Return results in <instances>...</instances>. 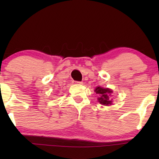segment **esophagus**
Wrapping results in <instances>:
<instances>
[{"instance_id": "esophagus-1", "label": "esophagus", "mask_w": 159, "mask_h": 159, "mask_svg": "<svg viewBox=\"0 0 159 159\" xmlns=\"http://www.w3.org/2000/svg\"><path fill=\"white\" fill-rule=\"evenodd\" d=\"M75 84H82V82H78V81H76V82H75Z\"/></svg>"}]
</instances>
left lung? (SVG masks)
Returning <instances> with one entry per match:
<instances>
[{
  "label": "left lung",
  "mask_w": 159,
  "mask_h": 159,
  "mask_svg": "<svg viewBox=\"0 0 159 159\" xmlns=\"http://www.w3.org/2000/svg\"><path fill=\"white\" fill-rule=\"evenodd\" d=\"M95 92L96 94L98 95V101L103 106H108L112 104V99H111V93L113 90L109 88H104L101 87H97L95 88Z\"/></svg>",
  "instance_id": "8db88e82"
}]
</instances>
